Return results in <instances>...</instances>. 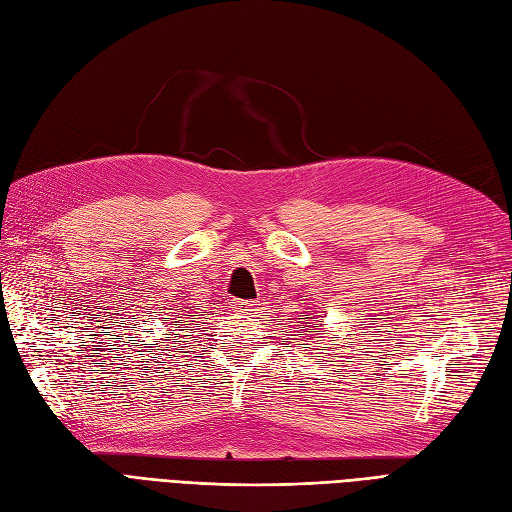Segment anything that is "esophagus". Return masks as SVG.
Returning a JSON list of instances; mask_svg holds the SVG:
<instances>
[{
	"instance_id": "obj_1",
	"label": "esophagus",
	"mask_w": 512,
	"mask_h": 512,
	"mask_svg": "<svg viewBox=\"0 0 512 512\" xmlns=\"http://www.w3.org/2000/svg\"><path fill=\"white\" fill-rule=\"evenodd\" d=\"M258 303L254 301H234V310H237L239 314H250V312H256Z\"/></svg>"
}]
</instances>
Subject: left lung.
Returning <instances> with one entry per match:
<instances>
[{
  "mask_svg": "<svg viewBox=\"0 0 512 512\" xmlns=\"http://www.w3.org/2000/svg\"><path fill=\"white\" fill-rule=\"evenodd\" d=\"M303 316H306V319H310V321L314 319V316H312V314H303ZM319 323H323V319H321ZM319 323H316V325H319ZM306 327H310V323H306ZM299 336H301V334H299ZM308 340H312V338H308Z\"/></svg>",
  "mask_w": 512,
  "mask_h": 512,
  "instance_id": "obj_1",
  "label": "left lung"
}]
</instances>
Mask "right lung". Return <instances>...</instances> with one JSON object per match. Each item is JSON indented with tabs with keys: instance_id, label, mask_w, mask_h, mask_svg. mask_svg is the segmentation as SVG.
Wrapping results in <instances>:
<instances>
[{
	"instance_id": "right-lung-1",
	"label": "right lung",
	"mask_w": 512,
	"mask_h": 512,
	"mask_svg": "<svg viewBox=\"0 0 512 512\" xmlns=\"http://www.w3.org/2000/svg\"><path fill=\"white\" fill-rule=\"evenodd\" d=\"M191 316H198V314H193V312H189V314H183V316H178V314H176L174 323H183V325H189V323H193V321H189ZM181 331H183V329H181ZM178 342H181V340H178Z\"/></svg>"
}]
</instances>
